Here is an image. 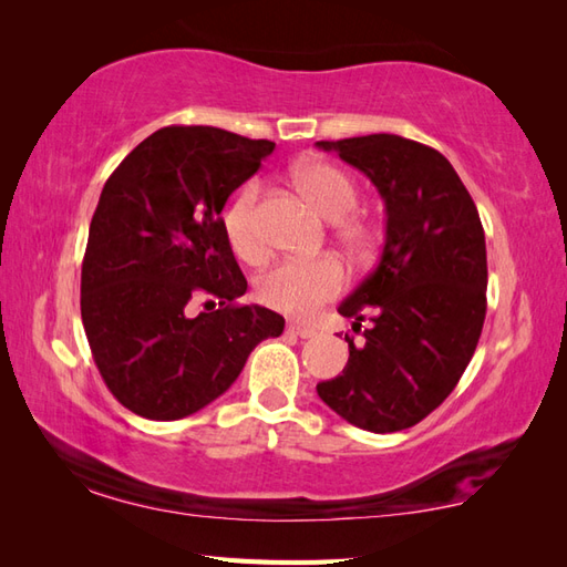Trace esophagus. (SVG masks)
<instances>
[{
	"label": "esophagus",
	"instance_id": "34e87169",
	"mask_svg": "<svg viewBox=\"0 0 567 567\" xmlns=\"http://www.w3.org/2000/svg\"><path fill=\"white\" fill-rule=\"evenodd\" d=\"M287 331L299 336V339H311V336H317L315 327H307V323H299V321H290L287 323Z\"/></svg>",
	"mask_w": 567,
	"mask_h": 567
}]
</instances>
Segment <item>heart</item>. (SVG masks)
Listing matches in <instances>:
<instances>
[{
	"label": "heart",
	"instance_id": "heart-1",
	"mask_svg": "<svg viewBox=\"0 0 567 567\" xmlns=\"http://www.w3.org/2000/svg\"><path fill=\"white\" fill-rule=\"evenodd\" d=\"M292 179L305 199L323 219L336 221L333 234L339 244L355 258H363L375 248L378 231L363 216L351 214L358 204V187L341 167L323 161H305L295 167ZM258 185H246L228 204L224 214V234L236 256L256 265L268 256V246L260 236L256 207ZM346 270L333 256L315 260H285L275 265L258 280V299L282 315L307 319L343 290Z\"/></svg>",
	"mask_w": 567,
	"mask_h": 567
}]
</instances>
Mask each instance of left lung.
I'll use <instances>...</instances> for the list:
<instances>
[{"mask_svg":"<svg viewBox=\"0 0 567 567\" xmlns=\"http://www.w3.org/2000/svg\"><path fill=\"white\" fill-rule=\"evenodd\" d=\"M378 187L388 231L378 268L339 315L355 319L365 346L348 339V363L317 392L348 424L392 433L419 424L473 358L487 311V248L473 197L436 148L394 134L319 141Z\"/></svg>","mask_w":567,"mask_h":567,"instance_id":"8db88e82","label":"left lung"}]
</instances>
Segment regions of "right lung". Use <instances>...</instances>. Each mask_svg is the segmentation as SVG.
<instances>
[{
  "mask_svg": "<svg viewBox=\"0 0 567 567\" xmlns=\"http://www.w3.org/2000/svg\"><path fill=\"white\" fill-rule=\"evenodd\" d=\"M272 141L214 126H165L106 179L82 260L84 333L106 388L131 412L173 421L231 388L285 319L240 305L248 290L224 234L231 192ZM217 305L192 320V301Z\"/></svg>",
  "mask_w": 567,
  "mask_h": 567,
  "instance_id": "obj_1",
  "label": "right lung"
}]
</instances>
